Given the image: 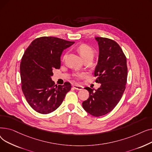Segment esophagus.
I'll return each mask as SVG.
<instances>
[{
	"label": "esophagus",
	"instance_id": "1",
	"mask_svg": "<svg viewBox=\"0 0 152 152\" xmlns=\"http://www.w3.org/2000/svg\"><path fill=\"white\" fill-rule=\"evenodd\" d=\"M73 87L76 89V90H78V91H81V90H83V87L81 86H79V85H77V84H75L73 86Z\"/></svg>",
	"mask_w": 152,
	"mask_h": 152
}]
</instances>
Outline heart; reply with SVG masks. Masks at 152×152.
I'll return each instance as SVG.
<instances>
[{
  "label": "heart",
  "instance_id": "heart-1",
  "mask_svg": "<svg viewBox=\"0 0 152 152\" xmlns=\"http://www.w3.org/2000/svg\"><path fill=\"white\" fill-rule=\"evenodd\" d=\"M77 50L80 54V55L83 58V59H86L87 58H93L94 54V50L93 48L91 47L90 45L86 44H82L77 46ZM67 53H65L63 56V60L64 61L66 58ZM86 75V73H76L74 76L76 79H80Z\"/></svg>",
  "mask_w": 152,
  "mask_h": 152
}]
</instances>
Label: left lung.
Listing matches in <instances>:
<instances>
[{
	"label": "left lung",
	"mask_w": 152,
	"mask_h": 152,
	"mask_svg": "<svg viewBox=\"0 0 152 152\" xmlns=\"http://www.w3.org/2000/svg\"><path fill=\"white\" fill-rule=\"evenodd\" d=\"M99 55L94 71L95 82L101 84L97 90L85 89L89 97L83 102V108L94 116L105 115L116 106L126 89L127 77L126 57L121 48L113 40L97 37Z\"/></svg>",
	"instance_id": "left-lung-1"
}]
</instances>
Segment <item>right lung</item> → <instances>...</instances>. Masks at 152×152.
I'll return each instance as SVG.
<instances>
[{"label":"right lung","mask_w":152,"mask_h":152,"mask_svg":"<svg viewBox=\"0 0 152 152\" xmlns=\"http://www.w3.org/2000/svg\"><path fill=\"white\" fill-rule=\"evenodd\" d=\"M75 42L55 37L34 39L24 53L20 63L21 89L31 108L41 114L58 108L71 85L57 86L52 80L53 69H60L63 51Z\"/></svg>","instance_id":"obj_1"}]
</instances>
